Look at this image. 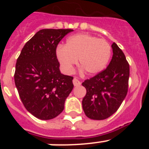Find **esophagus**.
Here are the masks:
<instances>
[{
    "label": "esophagus",
    "instance_id": "34e87169",
    "mask_svg": "<svg viewBox=\"0 0 149 149\" xmlns=\"http://www.w3.org/2000/svg\"><path fill=\"white\" fill-rule=\"evenodd\" d=\"M73 81V84L74 86H77L81 85V81H79L77 78H76V77H74L73 81Z\"/></svg>",
    "mask_w": 149,
    "mask_h": 149
}]
</instances>
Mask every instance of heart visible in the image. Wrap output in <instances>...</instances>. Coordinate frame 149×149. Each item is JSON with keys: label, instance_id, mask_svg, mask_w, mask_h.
Here are the masks:
<instances>
[{"label": "heart", "instance_id": "1", "mask_svg": "<svg viewBox=\"0 0 149 149\" xmlns=\"http://www.w3.org/2000/svg\"><path fill=\"white\" fill-rule=\"evenodd\" d=\"M56 56L67 72H72L79 60V65L89 74L103 71L111 55V47L107 40L88 34H77L68 38L63 46H58Z\"/></svg>", "mask_w": 149, "mask_h": 149}]
</instances>
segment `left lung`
<instances>
[{
	"label": "left lung",
	"instance_id": "8db88e82",
	"mask_svg": "<svg viewBox=\"0 0 149 149\" xmlns=\"http://www.w3.org/2000/svg\"><path fill=\"white\" fill-rule=\"evenodd\" d=\"M112 48L113 55L108 66L82 84L86 89L83 109L86 116L94 120L107 119L116 113L127 93L129 63L115 42Z\"/></svg>",
	"mask_w": 149,
	"mask_h": 149
}]
</instances>
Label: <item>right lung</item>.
I'll list each match as a JSON object with an SVG mask.
<instances>
[{
    "label": "right lung",
    "instance_id": "right-lung-1",
    "mask_svg": "<svg viewBox=\"0 0 149 149\" xmlns=\"http://www.w3.org/2000/svg\"><path fill=\"white\" fill-rule=\"evenodd\" d=\"M71 29H43L24 45L15 64V84L24 106L42 120L54 119L64 109L74 87L72 76L60 73L56 50Z\"/></svg>",
    "mask_w": 149,
    "mask_h": 149
}]
</instances>
